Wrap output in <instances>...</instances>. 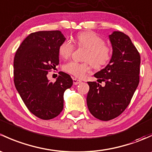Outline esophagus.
<instances>
[{
  "label": "esophagus",
  "instance_id": "1",
  "mask_svg": "<svg viewBox=\"0 0 152 152\" xmlns=\"http://www.w3.org/2000/svg\"><path fill=\"white\" fill-rule=\"evenodd\" d=\"M73 84H75V85H76V84H79V83L81 82V80H79V79H77L76 78H73Z\"/></svg>",
  "mask_w": 152,
  "mask_h": 152
}]
</instances>
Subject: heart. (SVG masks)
<instances>
[{"mask_svg":"<svg viewBox=\"0 0 152 152\" xmlns=\"http://www.w3.org/2000/svg\"><path fill=\"white\" fill-rule=\"evenodd\" d=\"M74 42L79 47L88 50L84 63L68 62L63 65V70L77 78H84L90 73L94 66L101 68L108 65L112 57V49L105 44L103 38L91 31L79 33ZM74 50V46L70 40L64 41L59 47V55L64 59L70 57Z\"/></svg>","mask_w":152,"mask_h":152,"instance_id":"obj_1","label":"heart"}]
</instances>
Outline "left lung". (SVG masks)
<instances>
[{
	"instance_id": "8db88e82",
	"label": "left lung",
	"mask_w": 152,
	"mask_h": 152,
	"mask_svg": "<svg viewBox=\"0 0 152 152\" xmlns=\"http://www.w3.org/2000/svg\"><path fill=\"white\" fill-rule=\"evenodd\" d=\"M113 47L111 61L94 76L96 81H88L87 103L89 112L102 121L120 115L130 104L140 81V56L130 37L119 31L109 36Z\"/></svg>"
}]
</instances>
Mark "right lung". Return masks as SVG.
Listing matches in <instances>:
<instances>
[{
    "mask_svg": "<svg viewBox=\"0 0 152 152\" xmlns=\"http://www.w3.org/2000/svg\"><path fill=\"white\" fill-rule=\"evenodd\" d=\"M65 40L59 30L30 33L22 41L14 60V82L22 100L35 116L44 120L63 109V95L71 88L70 75L60 72L55 82L47 74L59 64V47Z\"/></svg>",
    "mask_w": 152,
    "mask_h": 152,
    "instance_id": "1",
    "label": "right lung"
}]
</instances>
